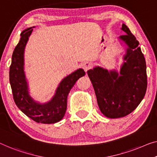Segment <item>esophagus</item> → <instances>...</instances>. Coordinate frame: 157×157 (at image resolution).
<instances>
[{
	"instance_id": "1",
	"label": "esophagus",
	"mask_w": 157,
	"mask_h": 157,
	"mask_svg": "<svg viewBox=\"0 0 157 157\" xmlns=\"http://www.w3.org/2000/svg\"><path fill=\"white\" fill-rule=\"evenodd\" d=\"M82 68L85 70V71L86 72L90 69L92 68V63L90 62H85V63H83L82 65Z\"/></svg>"
}]
</instances>
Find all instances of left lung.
Returning <instances> with one entry per match:
<instances>
[{
    "label": "left lung",
    "mask_w": 157,
    "mask_h": 157,
    "mask_svg": "<svg viewBox=\"0 0 157 157\" xmlns=\"http://www.w3.org/2000/svg\"><path fill=\"white\" fill-rule=\"evenodd\" d=\"M120 39L128 46L120 73L100 67L87 71L101 113L110 118L126 116L143 99L147 86L145 58L139 42L125 24Z\"/></svg>",
    "instance_id": "obj_1"
}]
</instances>
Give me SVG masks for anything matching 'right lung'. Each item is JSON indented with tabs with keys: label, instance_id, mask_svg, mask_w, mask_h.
I'll use <instances>...</instances> for the list:
<instances>
[{
	"label": "right lung",
	"instance_id": "1",
	"mask_svg": "<svg viewBox=\"0 0 157 157\" xmlns=\"http://www.w3.org/2000/svg\"><path fill=\"white\" fill-rule=\"evenodd\" d=\"M33 28L25 29L20 34V39L14 49L9 72L10 83L13 99L17 106L36 123L51 124L63 118L67 109V98L70 91L79 78L85 75L82 69H79L63 79L50 101L40 104L34 101L28 92V86L24 69V51Z\"/></svg>",
	"mask_w": 157,
	"mask_h": 157
}]
</instances>
